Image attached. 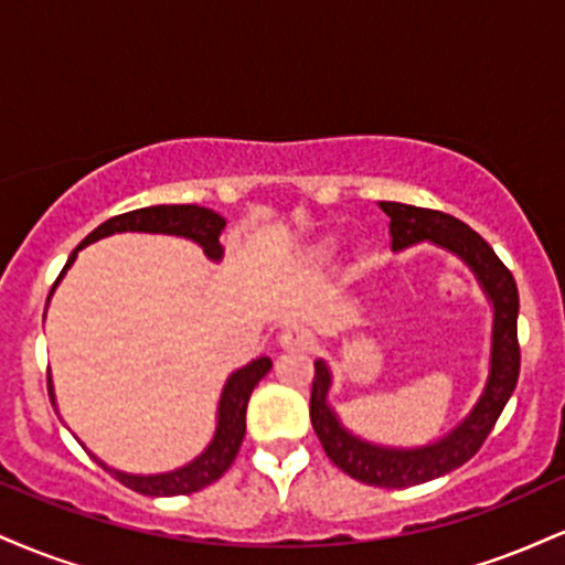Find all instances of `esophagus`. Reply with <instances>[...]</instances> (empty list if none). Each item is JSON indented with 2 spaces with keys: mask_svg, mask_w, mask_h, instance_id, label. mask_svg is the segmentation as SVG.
<instances>
[{
  "mask_svg": "<svg viewBox=\"0 0 565 565\" xmlns=\"http://www.w3.org/2000/svg\"><path fill=\"white\" fill-rule=\"evenodd\" d=\"M313 334L308 332L305 327H287L278 337V345L284 350H295V353H302V350H310L313 348Z\"/></svg>",
  "mask_w": 565,
  "mask_h": 565,
  "instance_id": "esophagus-1",
  "label": "esophagus"
}]
</instances>
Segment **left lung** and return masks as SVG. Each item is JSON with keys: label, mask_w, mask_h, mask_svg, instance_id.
<instances>
[{"label": "left lung", "mask_w": 565, "mask_h": 565, "mask_svg": "<svg viewBox=\"0 0 565 565\" xmlns=\"http://www.w3.org/2000/svg\"><path fill=\"white\" fill-rule=\"evenodd\" d=\"M380 206L391 217L393 252L419 242H430L451 252L476 274L483 295L494 308L489 377H486L481 398L451 433L427 446H417V449H393V446H377L353 436L327 401L329 387H332V372H329L327 361H316L310 423H313L327 457L355 481L380 486V489H406V486L433 481V478L462 468L468 459L476 457L483 440L494 430L499 414L518 385V372H521L518 287L504 263L494 255V249L462 220L436 210H423V206L398 204V201H380Z\"/></svg>", "instance_id": "1"}]
</instances>
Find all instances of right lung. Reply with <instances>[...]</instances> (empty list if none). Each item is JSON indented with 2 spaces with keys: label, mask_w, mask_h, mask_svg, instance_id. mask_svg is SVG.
<instances>
[{
  "label": "right lung",
  "mask_w": 565,
  "mask_h": 565,
  "mask_svg": "<svg viewBox=\"0 0 565 565\" xmlns=\"http://www.w3.org/2000/svg\"><path fill=\"white\" fill-rule=\"evenodd\" d=\"M223 228H225V220L220 217L217 212L206 210V206H196V204H159V206H142V210L125 212V215H116L111 220H106L103 225H97V228L89 233V236L84 238L74 252H71L66 268L61 270V276H57V281L53 284V291L57 284H61L63 274L74 265L79 249L97 242V238H106V236H114V233H125V231L170 233V236H183V238H191V242H196L201 249H204V255L217 263L223 260V244H220V233H223ZM53 291H50V297H53ZM270 366H274V361H270L268 355H263V359H255L252 364L236 369V372L231 374L223 387V395H220L215 436H212L210 446H206L193 462L183 465V468L159 472V476H132V472H119L108 468V465L100 462L95 454H89V457H93L103 470H108L111 476L119 478V483H125L127 489L138 491V494H146V497L193 494V491L215 483L217 478L233 465L238 449H242V440L246 433V404H249V395L255 391L257 382L270 372ZM47 391H50V401H53V406L57 408L53 380H47Z\"/></svg>",
  "instance_id": "add662e5"
}]
</instances>
